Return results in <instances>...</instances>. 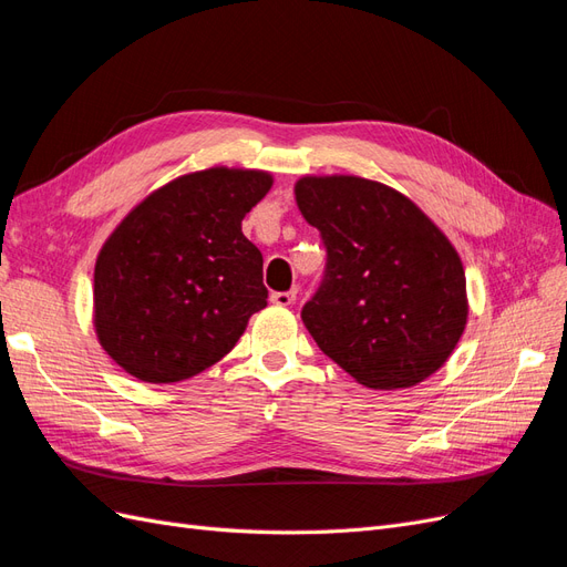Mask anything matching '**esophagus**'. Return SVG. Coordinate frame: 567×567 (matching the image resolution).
I'll list each match as a JSON object with an SVG mask.
<instances>
[{"label":"esophagus","instance_id":"obj_1","mask_svg":"<svg viewBox=\"0 0 567 567\" xmlns=\"http://www.w3.org/2000/svg\"><path fill=\"white\" fill-rule=\"evenodd\" d=\"M297 299V289H289V291H272L270 301L276 306H291Z\"/></svg>","mask_w":567,"mask_h":567}]
</instances>
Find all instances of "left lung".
<instances>
[{
	"label": "left lung",
	"instance_id": "1",
	"mask_svg": "<svg viewBox=\"0 0 567 567\" xmlns=\"http://www.w3.org/2000/svg\"><path fill=\"white\" fill-rule=\"evenodd\" d=\"M306 221L327 249L301 320L320 351L368 389H408L441 370L468 303L460 254L412 199L360 176H303Z\"/></svg>",
	"mask_w": 567,
	"mask_h": 567
}]
</instances>
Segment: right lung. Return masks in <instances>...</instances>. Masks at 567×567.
<instances>
[{
  "label": "right lung",
  "mask_w": 567,
  "mask_h": 567,
  "mask_svg": "<svg viewBox=\"0 0 567 567\" xmlns=\"http://www.w3.org/2000/svg\"><path fill=\"white\" fill-rule=\"evenodd\" d=\"M270 186V174L254 169L181 176L107 237L94 270V324L124 372L148 383L190 379L266 308L264 257L243 218Z\"/></svg>",
  "instance_id": "right-lung-1"
}]
</instances>
